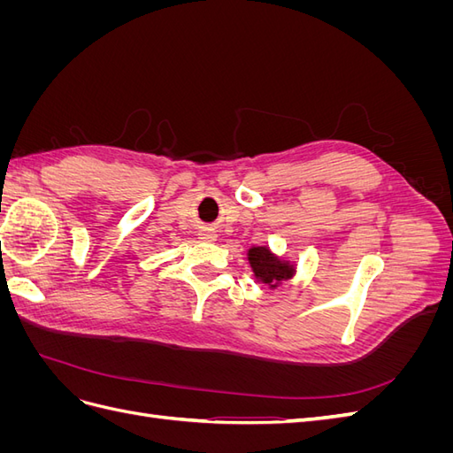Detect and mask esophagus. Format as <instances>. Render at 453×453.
Instances as JSON below:
<instances>
[{"label": "esophagus", "mask_w": 453, "mask_h": 453, "mask_svg": "<svg viewBox=\"0 0 453 453\" xmlns=\"http://www.w3.org/2000/svg\"><path fill=\"white\" fill-rule=\"evenodd\" d=\"M198 238L202 240V242H215L217 240V234H215V230L213 228H200V232H198Z\"/></svg>", "instance_id": "obj_1"}]
</instances>
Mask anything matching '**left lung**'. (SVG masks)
<instances>
[{"label":"left lung","mask_w":453,"mask_h":453,"mask_svg":"<svg viewBox=\"0 0 453 453\" xmlns=\"http://www.w3.org/2000/svg\"><path fill=\"white\" fill-rule=\"evenodd\" d=\"M248 260L257 283H265L270 289H276L283 281L293 280L296 265L289 258L273 253L268 245H253L248 250Z\"/></svg>","instance_id":"8db88e82"}]
</instances>
